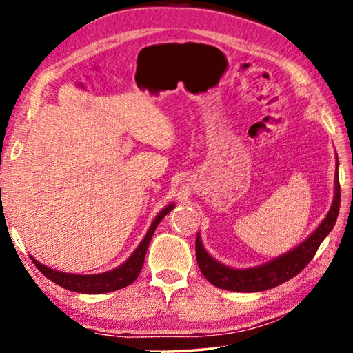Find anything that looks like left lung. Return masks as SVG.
I'll return each mask as SVG.
<instances>
[{
	"mask_svg": "<svg viewBox=\"0 0 353 353\" xmlns=\"http://www.w3.org/2000/svg\"><path fill=\"white\" fill-rule=\"evenodd\" d=\"M341 205V189H339L338 178V158H336V170H335V195L333 203L327 212L325 219L321 221V225L308 236L304 242L299 243L296 248L287 251L285 254L274 257L273 261L267 263L257 265L251 268H231L226 267L209 254L201 243L200 232L196 234L195 240V254L196 262L201 270L203 276L221 290H230V292H263V290L274 288L281 283L287 282L299 274L304 270L313 256L316 254L319 245L329 236L333 226L336 223V217Z\"/></svg>",
	"mask_w": 353,
	"mask_h": 353,
	"instance_id": "left-lung-1",
	"label": "left lung"
}]
</instances>
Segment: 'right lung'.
Segmentation results:
<instances>
[{
    "instance_id": "obj_1",
    "label": "right lung",
    "mask_w": 353,
    "mask_h": 353,
    "mask_svg": "<svg viewBox=\"0 0 353 353\" xmlns=\"http://www.w3.org/2000/svg\"><path fill=\"white\" fill-rule=\"evenodd\" d=\"M173 208H175V203H170L169 206H165L163 211L154 217L144 239H142V242L138 245V248L132 252V256H130L125 262L113 270L105 271V273H99V274L63 273V271H57L46 267V265L35 261L34 257L30 259H32L35 267L41 271V274H45L49 281L57 283V285H60L61 288L71 290V292H76V293H85V294H102V293L116 292V290H121L123 287L130 285V283H133L136 281V277L139 276L142 265H144L147 248L148 245H150V240L153 237V232L159 225V221L163 220Z\"/></svg>"
}]
</instances>
